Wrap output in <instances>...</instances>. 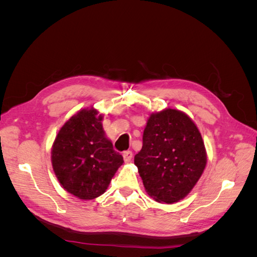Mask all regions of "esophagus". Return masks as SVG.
<instances>
[{"mask_svg":"<svg viewBox=\"0 0 257 257\" xmlns=\"http://www.w3.org/2000/svg\"><path fill=\"white\" fill-rule=\"evenodd\" d=\"M123 158H124V162L130 163L132 161V158H133V153H132V151H130V150L124 151L123 152Z\"/></svg>","mask_w":257,"mask_h":257,"instance_id":"34e87169","label":"esophagus"}]
</instances>
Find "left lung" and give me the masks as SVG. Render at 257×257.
Returning <instances> with one entry per match:
<instances>
[{"label": "left lung", "instance_id": "1", "mask_svg": "<svg viewBox=\"0 0 257 257\" xmlns=\"http://www.w3.org/2000/svg\"><path fill=\"white\" fill-rule=\"evenodd\" d=\"M134 163L147 193L159 203L174 204L196 184L207 154L195 123L184 112L168 108L148 119Z\"/></svg>", "mask_w": 257, "mask_h": 257}]
</instances>
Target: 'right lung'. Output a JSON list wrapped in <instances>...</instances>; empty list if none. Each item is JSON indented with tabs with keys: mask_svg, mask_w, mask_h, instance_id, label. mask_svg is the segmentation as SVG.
Masks as SVG:
<instances>
[{
	"mask_svg": "<svg viewBox=\"0 0 257 257\" xmlns=\"http://www.w3.org/2000/svg\"><path fill=\"white\" fill-rule=\"evenodd\" d=\"M102 120L94 108L80 110L61 127L52 146L54 174L68 193L80 199L105 193L123 163L105 137Z\"/></svg>",
	"mask_w": 257,
	"mask_h": 257,
	"instance_id": "1",
	"label": "right lung"
}]
</instances>
